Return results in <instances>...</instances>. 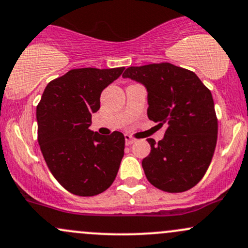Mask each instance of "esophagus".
I'll use <instances>...</instances> for the list:
<instances>
[{
  "instance_id": "34e87169",
  "label": "esophagus",
  "mask_w": 248,
  "mask_h": 248,
  "mask_svg": "<svg viewBox=\"0 0 248 248\" xmlns=\"http://www.w3.org/2000/svg\"><path fill=\"white\" fill-rule=\"evenodd\" d=\"M124 141H126V145L127 146H129V145H132L133 142L135 141V139L133 137H131V135L126 134V135H124Z\"/></svg>"
}]
</instances>
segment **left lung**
Returning a JSON list of instances; mask_svg holds the SVG:
<instances>
[{
    "instance_id": "1",
    "label": "left lung",
    "mask_w": 248,
    "mask_h": 248,
    "mask_svg": "<svg viewBox=\"0 0 248 248\" xmlns=\"http://www.w3.org/2000/svg\"><path fill=\"white\" fill-rule=\"evenodd\" d=\"M147 89V116L166 126L160 141L147 139L146 178L166 192L191 189L207 172L217 140V117L210 90L196 74L170 62L131 66L122 75Z\"/></svg>"
}]
</instances>
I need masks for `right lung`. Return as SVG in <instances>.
I'll list each match as a JSON object with an SVG mask.
<instances>
[{
    "label": "right lung",
    "mask_w": 248,
    "mask_h": 248,
    "mask_svg": "<svg viewBox=\"0 0 248 248\" xmlns=\"http://www.w3.org/2000/svg\"><path fill=\"white\" fill-rule=\"evenodd\" d=\"M124 67L70 70L49 82L36 107L38 141L49 171L77 196H95L113 184L124 152L121 132L90 131L101 93Z\"/></svg>",
    "instance_id": "obj_1"
}]
</instances>
